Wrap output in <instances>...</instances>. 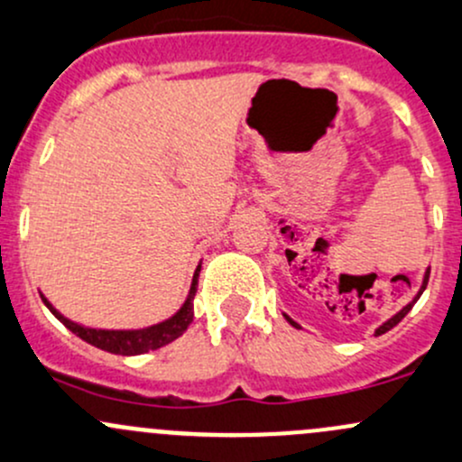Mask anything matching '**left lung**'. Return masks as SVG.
Returning <instances> with one entry per match:
<instances>
[{
    "label": "left lung",
    "mask_w": 462,
    "mask_h": 462,
    "mask_svg": "<svg viewBox=\"0 0 462 462\" xmlns=\"http://www.w3.org/2000/svg\"><path fill=\"white\" fill-rule=\"evenodd\" d=\"M427 281H430V270H427V272H425V281H423V288H420V292H419V296H420V294H423V290L427 288ZM419 296H416V299H414V300H411V303H407V305H405V308H402V310H401V312H398V314H396V317H392L390 320H387V323H383V325H381V328H378V329H376V337H378V334H385V332H390V329H392V328H394V325H398V323H401V320H402V319H405V314H407V312H410V310H411V305H414V303H416V300H419ZM285 319H288V320H290V323H292V325H294V328H299V325H296L292 319H290V317H285Z\"/></svg>",
    "instance_id": "obj_1"
}]
</instances>
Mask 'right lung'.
Listing matches in <instances>:
<instances>
[{
  "instance_id": "right-lung-1",
  "label": "right lung",
  "mask_w": 462,
  "mask_h": 462,
  "mask_svg": "<svg viewBox=\"0 0 462 462\" xmlns=\"http://www.w3.org/2000/svg\"><path fill=\"white\" fill-rule=\"evenodd\" d=\"M199 265L197 272H194V279H192V288L190 294H188L186 303L181 305L174 317H170L168 320L157 325H150V328L143 329H95V328H84L79 323H72L70 319L61 317L55 308L46 300V296H42L46 308L55 314L61 323L70 329L72 334L81 338V341L90 343V346L104 349V352L110 354H121V356H134V354H143L150 352V349H159L168 343H172L174 338L181 337L183 332L188 329V325L192 323L194 319V294H197V283H199Z\"/></svg>"
}]
</instances>
